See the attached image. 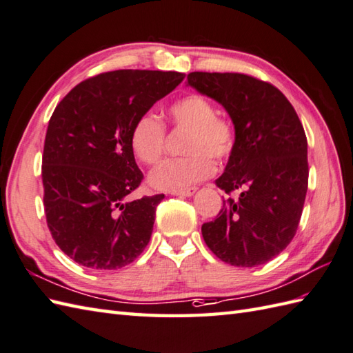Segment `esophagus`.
<instances>
[{
    "mask_svg": "<svg viewBox=\"0 0 353 353\" xmlns=\"http://www.w3.org/2000/svg\"><path fill=\"white\" fill-rule=\"evenodd\" d=\"M196 191V188H186V190H180V191H171V195H179V196H191Z\"/></svg>",
    "mask_w": 353,
    "mask_h": 353,
    "instance_id": "34e87169",
    "label": "esophagus"
}]
</instances>
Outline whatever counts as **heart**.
Segmentation results:
<instances>
[{
  "mask_svg": "<svg viewBox=\"0 0 353 353\" xmlns=\"http://www.w3.org/2000/svg\"><path fill=\"white\" fill-rule=\"evenodd\" d=\"M167 121L174 129H186L185 158L168 159L154 168L149 182L162 191L186 190L215 171L212 158L223 162L236 149L237 132L232 119L216 114L215 105L199 93L185 94L167 108ZM165 125L150 112H144L132 125L129 145L134 157L144 165H154L165 152Z\"/></svg>",
  "mask_w": 353,
  "mask_h": 353,
  "instance_id": "b5f03b06",
  "label": "heart"
}]
</instances>
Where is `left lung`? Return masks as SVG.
<instances>
[{
  "instance_id": "left-lung-1",
  "label": "left lung",
  "mask_w": 353,
  "mask_h": 353,
  "mask_svg": "<svg viewBox=\"0 0 353 353\" xmlns=\"http://www.w3.org/2000/svg\"><path fill=\"white\" fill-rule=\"evenodd\" d=\"M186 79L224 106L237 132L236 149L215 182L230 196L201 225L203 239L228 265H263L298 230L308 188L304 128L288 97L266 81L236 72H191Z\"/></svg>"
}]
</instances>
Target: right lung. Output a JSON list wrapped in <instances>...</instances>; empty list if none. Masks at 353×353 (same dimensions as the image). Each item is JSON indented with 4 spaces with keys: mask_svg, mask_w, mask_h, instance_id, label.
Listing matches in <instances>:
<instances>
[{
    "mask_svg": "<svg viewBox=\"0 0 353 353\" xmlns=\"http://www.w3.org/2000/svg\"><path fill=\"white\" fill-rule=\"evenodd\" d=\"M183 78L162 70L103 72L73 87L54 110L42 157L45 216L55 243L78 265L119 269L149 243L163 194L130 200L144 176L129 134Z\"/></svg>",
    "mask_w": 353,
    "mask_h": 353,
    "instance_id": "right-lung-1",
    "label": "right lung"
}]
</instances>
